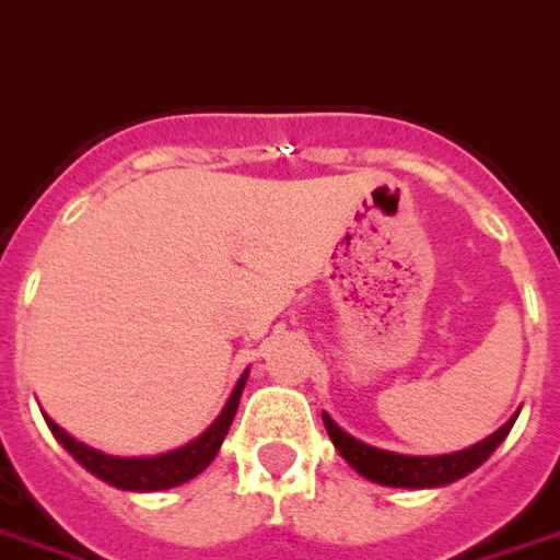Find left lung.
Returning a JSON list of instances; mask_svg holds the SVG:
<instances>
[{
    "label": "left lung",
    "instance_id": "left-lung-1",
    "mask_svg": "<svg viewBox=\"0 0 560 560\" xmlns=\"http://www.w3.org/2000/svg\"><path fill=\"white\" fill-rule=\"evenodd\" d=\"M320 418H324V428L330 433L336 452L346 457L363 479L390 485V488H440V485L464 479L467 472L485 464L491 452L506 440V433L518 416H512L503 428L494 430L491 436H485L482 443L470 445L464 452H452V455H397V452L373 448V445L361 443L351 433H346L327 412H320Z\"/></svg>",
    "mask_w": 560,
    "mask_h": 560
}]
</instances>
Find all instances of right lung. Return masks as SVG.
I'll use <instances>...</instances> for the list:
<instances>
[{
	"label": "right lung",
	"instance_id": "add662e5",
	"mask_svg": "<svg viewBox=\"0 0 560 560\" xmlns=\"http://www.w3.org/2000/svg\"><path fill=\"white\" fill-rule=\"evenodd\" d=\"M245 382H248V370H245L240 382H236V388H233L230 400H226V406L221 409V416L214 418L212 424L202 430L197 440H190V443L182 445V448H175V452H166V455L158 457L105 455V452H96V448H90V445L78 443L75 436H69V433H66L57 421H50L48 416H45V421H48L50 433L57 436V443H60L69 455L75 457L84 470L93 472L96 479L115 485V488H124V491H163V488H175V485L190 482L194 476H199V472L212 464L214 455H218V448L224 443L226 430H230L233 418H236Z\"/></svg>",
	"mask_w": 560,
	"mask_h": 560
}]
</instances>
